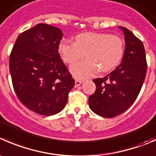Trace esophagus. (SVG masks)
<instances>
[{"label": "esophagus", "instance_id": "esophagus-1", "mask_svg": "<svg viewBox=\"0 0 156 156\" xmlns=\"http://www.w3.org/2000/svg\"><path fill=\"white\" fill-rule=\"evenodd\" d=\"M82 82L83 81H81V80H75V87H78V86L81 85Z\"/></svg>", "mask_w": 156, "mask_h": 156}]
</instances>
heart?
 I'll use <instances>...</instances> for the list:
<instances>
[{
  "mask_svg": "<svg viewBox=\"0 0 156 156\" xmlns=\"http://www.w3.org/2000/svg\"><path fill=\"white\" fill-rule=\"evenodd\" d=\"M62 58L69 64L83 58H87L71 66L72 75L85 78L98 71L106 72L116 67L124 52V43L118 36L107 33H84L75 37V43L62 40L58 46Z\"/></svg>",
  "mask_w": 156,
  "mask_h": 156,
  "instance_id": "b5f03b06",
  "label": "heart"
}]
</instances>
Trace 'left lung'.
<instances>
[{
  "instance_id": "8db88e82",
  "label": "left lung",
  "mask_w": 156,
  "mask_h": 156,
  "mask_svg": "<svg viewBox=\"0 0 156 156\" xmlns=\"http://www.w3.org/2000/svg\"><path fill=\"white\" fill-rule=\"evenodd\" d=\"M125 36V51L120 66L104 78L93 81L96 90L88 98L90 110L99 116L111 118L131 107L140 94L147 62L144 46L130 30L119 27Z\"/></svg>"
}]
</instances>
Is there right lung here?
I'll list each match as a JSON object with an SVG mask.
<instances>
[{
  "instance_id": "1",
  "label": "right lung",
  "mask_w": 156,
  "mask_h": 156,
  "mask_svg": "<svg viewBox=\"0 0 156 156\" xmlns=\"http://www.w3.org/2000/svg\"><path fill=\"white\" fill-rule=\"evenodd\" d=\"M63 33L46 23L20 33L9 67L16 96L32 111L44 116L59 113L67 104L75 80L58 53Z\"/></svg>"
}]
</instances>
